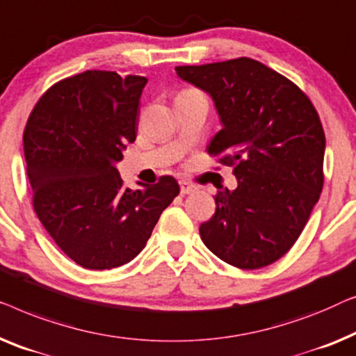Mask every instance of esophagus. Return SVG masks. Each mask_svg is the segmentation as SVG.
Instances as JSON below:
<instances>
[{
  "mask_svg": "<svg viewBox=\"0 0 356 356\" xmlns=\"http://www.w3.org/2000/svg\"><path fill=\"white\" fill-rule=\"evenodd\" d=\"M197 190H198L197 185L190 184V182H187V180H182V182H180V193H182V195L195 193V192H197Z\"/></svg>",
  "mask_w": 356,
  "mask_h": 356,
  "instance_id": "1",
  "label": "esophagus"
}]
</instances>
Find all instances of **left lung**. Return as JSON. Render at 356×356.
I'll use <instances>...</instances> for the list:
<instances>
[{
  "label": "left lung",
  "instance_id": "8db88e82",
  "mask_svg": "<svg viewBox=\"0 0 356 356\" xmlns=\"http://www.w3.org/2000/svg\"><path fill=\"white\" fill-rule=\"evenodd\" d=\"M176 72L211 95L222 129L207 149L234 168L238 184L214 195L216 213L200 226L203 243L235 268L269 266L293 247L321 195L326 137L318 111L292 80L250 58Z\"/></svg>",
  "mask_w": 356,
  "mask_h": 356
}]
</instances>
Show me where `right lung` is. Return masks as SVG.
Listing matches in <instances>:
<instances>
[{"label": "right lung", "mask_w": 356, "mask_h": 356, "mask_svg": "<svg viewBox=\"0 0 356 356\" xmlns=\"http://www.w3.org/2000/svg\"><path fill=\"white\" fill-rule=\"evenodd\" d=\"M142 76L85 71L42 95L24 129V154L40 222L85 269H113L142 252L179 195L172 176L132 190L116 163L137 132Z\"/></svg>", "instance_id": "1"}]
</instances>
